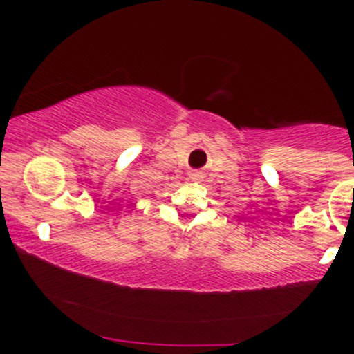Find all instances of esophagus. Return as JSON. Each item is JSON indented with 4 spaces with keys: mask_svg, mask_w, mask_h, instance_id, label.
I'll list each match as a JSON object with an SVG mask.
<instances>
[{
    "mask_svg": "<svg viewBox=\"0 0 354 354\" xmlns=\"http://www.w3.org/2000/svg\"><path fill=\"white\" fill-rule=\"evenodd\" d=\"M191 180L201 181L203 180V174L201 173H193V174H191Z\"/></svg>",
    "mask_w": 354,
    "mask_h": 354,
    "instance_id": "34e87169",
    "label": "esophagus"
}]
</instances>
